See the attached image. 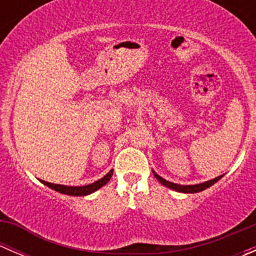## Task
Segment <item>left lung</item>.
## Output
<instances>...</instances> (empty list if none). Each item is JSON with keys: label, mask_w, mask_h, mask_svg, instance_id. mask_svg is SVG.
<instances>
[{"label": "left lung", "mask_w": 256, "mask_h": 256, "mask_svg": "<svg viewBox=\"0 0 256 256\" xmlns=\"http://www.w3.org/2000/svg\"><path fill=\"white\" fill-rule=\"evenodd\" d=\"M152 174H154V176L157 178V180H158L160 183H162V184L166 186V187L171 188V190H176V192H182V193H198V192H200V190H207V188L210 187V186H213L214 183L218 182V180L223 177V176L216 177V178H213V180H207V182L200 183V184L183 186V184H177V183H172V182H170V180H166L164 178L158 176V174H157L154 171H152Z\"/></svg>", "instance_id": "8db88e82"}]
</instances>
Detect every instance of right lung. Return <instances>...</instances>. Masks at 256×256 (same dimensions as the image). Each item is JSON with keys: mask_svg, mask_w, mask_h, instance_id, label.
Here are the masks:
<instances>
[{"mask_svg": "<svg viewBox=\"0 0 256 256\" xmlns=\"http://www.w3.org/2000/svg\"><path fill=\"white\" fill-rule=\"evenodd\" d=\"M112 171L114 170H110L109 174H105L104 177L100 178L99 180L96 182L92 183V184H88V186H78V187H72V186H64V184H54V183H49L46 182V180H42L43 184L48 186L49 188L52 190H56L59 193H63V194H68V196H88L90 193L95 192L98 190L99 188H102V186L106 184L110 180V178L112 176Z\"/></svg>", "mask_w": 256, "mask_h": 256, "instance_id": "add662e5", "label": "right lung"}]
</instances>
